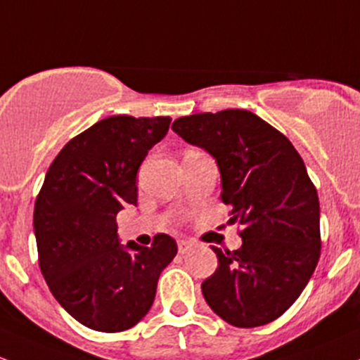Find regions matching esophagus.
Listing matches in <instances>:
<instances>
[{"label": "esophagus", "instance_id": "1", "mask_svg": "<svg viewBox=\"0 0 360 360\" xmlns=\"http://www.w3.org/2000/svg\"><path fill=\"white\" fill-rule=\"evenodd\" d=\"M193 245L195 243L191 240H179L177 241V250H179V253H188L193 248Z\"/></svg>", "mask_w": 360, "mask_h": 360}]
</instances>
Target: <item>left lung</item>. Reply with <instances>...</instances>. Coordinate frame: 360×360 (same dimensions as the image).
Segmentation results:
<instances>
[{"instance_id":"obj_1","label":"left lung","mask_w":360,"mask_h":360,"mask_svg":"<svg viewBox=\"0 0 360 360\" xmlns=\"http://www.w3.org/2000/svg\"><path fill=\"white\" fill-rule=\"evenodd\" d=\"M172 131L214 157L241 247H212L217 271L202 283L209 307L236 328L278 319L307 286L321 253L319 198L290 139L255 113L228 108L174 120Z\"/></svg>"}]
</instances>
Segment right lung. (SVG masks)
<instances>
[{"label":"right lung","instance_id":"1","mask_svg":"<svg viewBox=\"0 0 360 360\" xmlns=\"http://www.w3.org/2000/svg\"><path fill=\"white\" fill-rule=\"evenodd\" d=\"M170 117L113 115L70 139L56 155L34 207L39 267L53 297L94 331L129 330L148 314L160 272L177 245H120L115 217L136 205V174L165 138Z\"/></svg>","mask_w":360,"mask_h":360}]
</instances>
